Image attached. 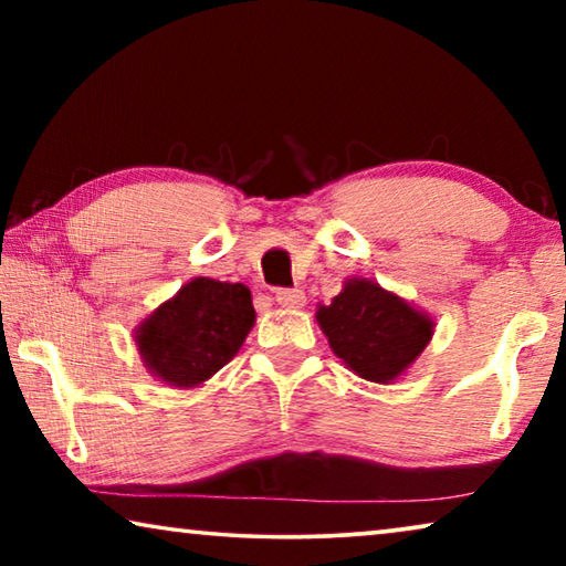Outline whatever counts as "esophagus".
Returning a JSON list of instances; mask_svg holds the SVG:
<instances>
[{"instance_id": "esophagus-1", "label": "esophagus", "mask_w": 566, "mask_h": 566, "mask_svg": "<svg viewBox=\"0 0 566 566\" xmlns=\"http://www.w3.org/2000/svg\"><path fill=\"white\" fill-rule=\"evenodd\" d=\"M274 300L282 306H290V310H300V306H304V292L302 290H276Z\"/></svg>"}]
</instances>
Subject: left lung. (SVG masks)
I'll return each mask as SVG.
<instances>
[{
	"label": "left lung",
	"mask_w": 566,
	"mask_h": 566,
	"mask_svg": "<svg viewBox=\"0 0 566 566\" xmlns=\"http://www.w3.org/2000/svg\"><path fill=\"white\" fill-rule=\"evenodd\" d=\"M317 322L354 375L379 385L405 375L434 334L429 314L359 276L344 282L332 304L319 306Z\"/></svg>",
	"instance_id": "1"
}]
</instances>
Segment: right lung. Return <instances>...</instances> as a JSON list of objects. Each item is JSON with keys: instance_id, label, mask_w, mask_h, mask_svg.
Returning <instances> with one entry per match:
<instances>
[{"instance_id": "obj_1", "label": "right lung", "mask_w": 566, "mask_h": 566, "mask_svg": "<svg viewBox=\"0 0 566 566\" xmlns=\"http://www.w3.org/2000/svg\"><path fill=\"white\" fill-rule=\"evenodd\" d=\"M254 319L244 284L197 276L134 329V342L151 377L189 389L232 361Z\"/></svg>"}]
</instances>
